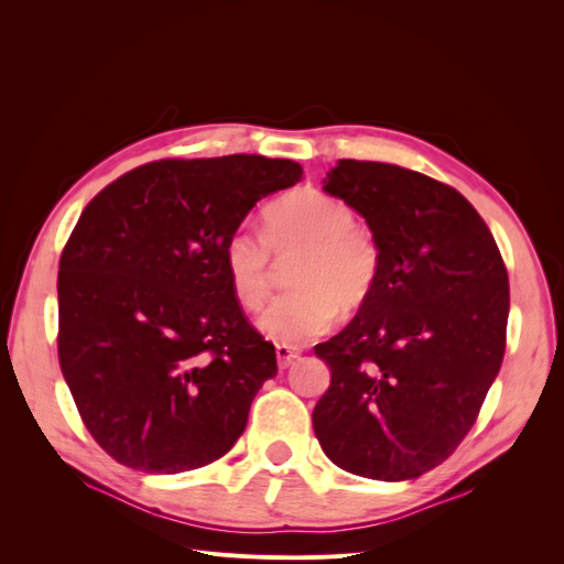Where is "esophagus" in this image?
<instances>
[{
	"mask_svg": "<svg viewBox=\"0 0 564 564\" xmlns=\"http://www.w3.org/2000/svg\"><path fill=\"white\" fill-rule=\"evenodd\" d=\"M275 355H278V365H280V369H286V367L292 365L294 360H299L301 350H296V348H286V346H278V348H275Z\"/></svg>",
	"mask_w": 564,
	"mask_h": 564,
	"instance_id": "34e87169",
	"label": "esophagus"
}]
</instances>
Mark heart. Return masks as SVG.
Masks as SVG:
<instances>
[{
  "instance_id": "b5f03b06",
  "label": "heart",
  "mask_w": 564,
  "mask_h": 564,
  "mask_svg": "<svg viewBox=\"0 0 564 564\" xmlns=\"http://www.w3.org/2000/svg\"><path fill=\"white\" fill-rule=\"evenodd\" d=\"M272 250L278 259L301 251L292 286L272 299L259 329L278 346L296 348L329 332L340 313L369 301L379 280L381 253L373 235L355 224L344 199L317 187L284 193L263 209V235L235 230L224 247V265L237 303L261 308L270 284Z\"/></svg>"
}]
</instances>
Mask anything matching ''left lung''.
Returning a JSON list of instances; mask_svg holds the SVG:
<instances>
[{"label": "left lung", "mask_w": 564, "mask_h": 564, "mask_svg": "<svg viewBox=\"0 0 564 564\" xmlns=\"http://www.w3.org/2000/svg\"><path fill=\"white\" fill-rule=\"evenodd\" d=\"M322 183L367 220L381 268L348 327L315 346L332 383L313 429L338 468L412 480L460 445L497 379L508 272L480 214L445 183L357 160Z\"/></svg>", "instance_id": "obj_1"}]
</instances>
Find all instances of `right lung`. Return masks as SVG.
<instances>
[{
  "instance_id": "obj_1",
  "label": "right lung",
  "mask_w": 564,
  "mask_h": 564,
  "mask_svg": "<svg viewBox=\"0 0 564 564\" xmlns=\"http://www.w3.org/2000/svg\"><path fill=\"white\" fill-rule=\"evenodd\" d=\"M301 178V164L261 155L160 160L82 212L58 265V360L122 466L202 468L245 433L278 357L232 294L224 247L256 202Z\"/></svg>"
}]
</instances>
